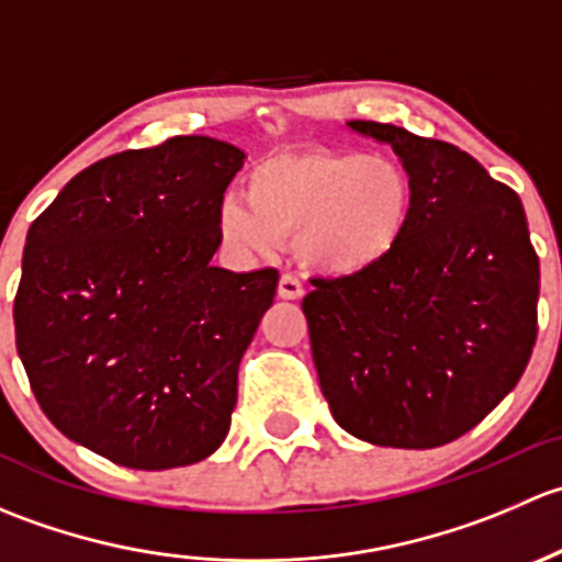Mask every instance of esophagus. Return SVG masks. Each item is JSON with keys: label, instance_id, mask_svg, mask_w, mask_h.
I'll return each mask as SVG.
<instances>
[{"label": "esophagus", "instance_id": "34e87169", "mask_svg": "<svg viewBox=\"0 0 562 562\" xmlns=\"http://www.w3.org/2000/svg\"><path fill=\"white\" fill-rule=\"evenodd\" d=\"M277 293H280V299L296 302V299L304 296V285L296 274H282L280 282H277Z\"/></svg>", "mask_w": 562, "mask_h": 562}]
</instances>
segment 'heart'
Instances as JSON below:
<instances>
[{
	"mask_svg": "<svg viewBox=\"0 0 562 562\" xmlns=\"http://www.w3.org/2000/svg\"><path fill=\"white\" fill-rule=\"evenodd\" d=\"M245 195L223 198L217 231L228 247L274 252L296 239L310 271L359 277L400 249L416 212L405 166L383 155L293 149L263 157L245 179Z\"/></svg>",
	"mask_w": 562,
	"mask_h": 562,
	"instance_id": "1",
	"label": "heart"
}]
</instances>
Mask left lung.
Wrapping results in <instances>:
<instances>
[{
	"instance_id": "8db88e82",
	"label": "left lung",
	"mask_w": 562,
	"mask_h": 562,
	"mask_svg": "<svg viewBox=\"0 0 562 562\" xmlns=\"http://www.w3.org/2000/svg\"><path fill=\"white\" fill-rule=\"evenodd\" d=\"M416 187L375 271L313 280L302 302L321 391L345 432L391 449L462 438L522 378L538 334V255L522 201L454 144L381 122Z\"/></svg>"
}]
</instances>
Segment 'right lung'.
<instances>
[{
  "instance_id": "obj_1",
  "label": "right lung",
  "mask_w": 562,
  "mask_h": 562,
  "mask_svg": "<svg viewBox=\"0 0 562 562\" xmlns=\"http://www.w3.org/2000/svg\"><path fill=\"white\" fill-rule=\"evenodd\" d=\"M245 151L206 135L72 176L26 234L15 348L61 435L135 470L201 462L236 407L239 361L277 269L212 266Z\"/></svg>"
}]
</instances>
